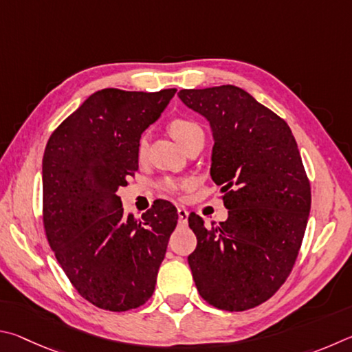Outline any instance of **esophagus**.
I'll list each match as a JSON object with an SVG mask.
<instances>
[{"mask_svg": "<svg viewBox=\"0 0 352 352\" xmlns=\"http://www.w3.org/2000/svg\"><path fill=\"white\" fill-rule=\"evenodd\" d=\"M177 217H179V223L181 224H187V219H188L187 208H184V207L177 208Z\"/></svg>", "mask_w": 352, "mask_h": 352, "instance_id": "esophagus-1", "label": "esophagus"}]
</instances>
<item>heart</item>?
<instances>
[{
  "mask_svg": "<svg viewBox=\"0 0 352 352\" xmlns=\"http://www.w3.org/2000/svg\"><path fill=\"white\" fill-rule=\"evenodd\" d=\"M168 129L173 138H175L177 142H179L182 148H186L190 142L195 139L202 138L204 139V129L201 128L198 122H195L192 119H186V117H177V119H173L168 125ZM146 148H148V139L145 135H142L139 139L138 144V154L142 159L146 154ZM192 187V182L187 179H171V177H165L164 181H160L159 188L160 192H164L166 195H175L179 193L182 190H188Z\"/></svg>",
  "mask_w": 352,
  "mask_h": 352,
  "instance_id": "heart-1",
  "label": "heart"
}]
</instances>
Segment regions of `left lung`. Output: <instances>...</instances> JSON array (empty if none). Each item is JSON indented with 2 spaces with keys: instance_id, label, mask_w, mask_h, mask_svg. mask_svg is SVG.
<instances>
[{
  "instance_id": "8db88e82",
  "label": "left lung",
  "mask_w": 352,
  "mask_h": 352,
  "mask_svg": "<svg viewBox=\"0 0 352 352\" xmlns=\"http://www.w3.org/2000/svg\"><path fill=\"white\" fill-rule=\"evenodd\" d=\"M213 133L210 175L229 218L207 229L188 217L198 244L188 255L208 305L245 311L264 303L291 274L311 212V186L287 123L233 85L182 89Z\"/></svg>"
}]
</instances>
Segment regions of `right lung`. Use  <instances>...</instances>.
Returning <instances> with one entry per match:
<instances>
[{
	"label": "right lung",
	"instance_id": "1",
	"mask_svg": "<svg viewBox=\"0 0 352 352\" xmlns=\"http://www.w3.org/2000/svg\"><path fill=\"white\" fill-rule=\"evenodd\" d=\"M176 89L107 88L60 123L43 156V224L72 286L100 309L139 307L154 292L177 210L157 201L135 219L117 190L139 168L140 134Z\"/></svg>",
	"mask_w": 352,
	"mask_h": 352
}]
</instances>
